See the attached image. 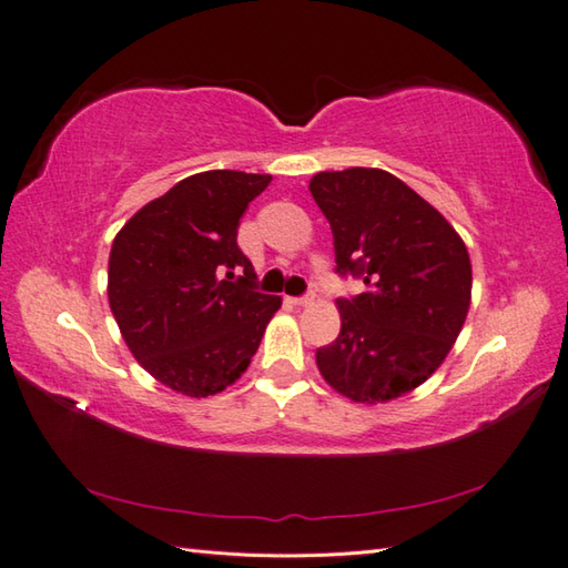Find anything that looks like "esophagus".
I'll return each instance as SVG.
<instances>
[{"instance_id":"esophagus-1","label":"esophagus","mask_w":568,"mask_h":568,"mask_svg":"<svg viewBox=\"0 0 568 568\" xmlns=\"http://www.w3.org/2000/svg\"><path fill=\"white\" fill-rule=\"evenodd\" d=\"M288 302L296 304V306H304V304H308V302H314V294L306 292V294H302V296H292V298H288Z\"/></svg>"}]
</instances>
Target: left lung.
<instances>
[{
    "instance_id": "left-lung-1",
    "label": "left lung",
    "mask_w": 568,
    "mask_h": 568,
    "mask_svg": "<svg viewBox=\"0 0 568 568\" xmlns=\"http://www.w3.org/2000/svg\"><path fill=\"white\" fill-rule=\"evenodd\" d=\"M331 224L336 272L363 280L341 296V334L316 348L328 385L356 403L410 393L437 371L463 331L473 264L430 202L378 168L318 173L308 183Z\"/></svg>"
}]
</instances>
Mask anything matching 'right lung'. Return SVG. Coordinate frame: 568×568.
<instances>
[{
  "label": "right lung",
  "mask_w": 568,
  "mask_h": 568,
  "mask_svg": "<svg viewBox=\"0 0 568 568\" xmlns=\"http://www.w3.org/2000/svg\"><path fill=\"white\" fill-rule=\"evenodd\" d=\"M272 175L207 170L170 187L115 234L109 302L135 361L207 398L247 371L280 296L256 292L240 217Z\"/></svg>",
  "instance_id": "right-lung-1"
}]
</instances>
